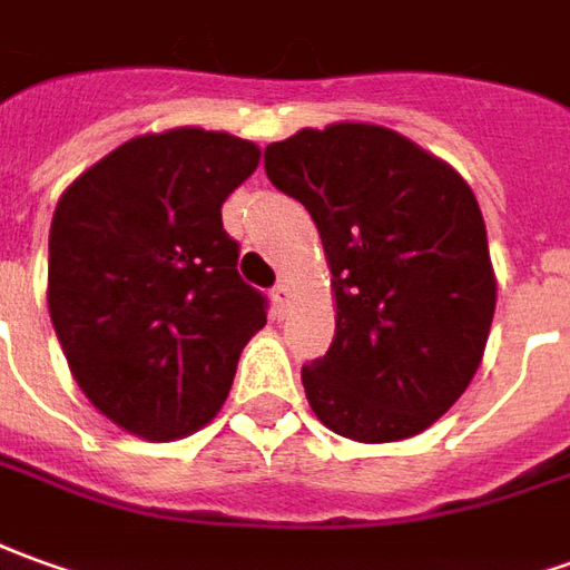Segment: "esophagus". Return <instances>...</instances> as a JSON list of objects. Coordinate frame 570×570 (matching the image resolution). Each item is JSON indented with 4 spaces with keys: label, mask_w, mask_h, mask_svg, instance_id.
I'll return each mask as SVG.
<instances>
[{
    "label": "esophagus",
    "mask_w": 570,
    "mask_h": 570,
    "mask_svg": "<svg viewBox=\"0 0 570 570\" xmlns=\"http://www.w3.org/2000/svg\"><path fill=\"white\" fill-rule=\"evenodd\" d=\"M288 301H292V288H288L285 282H278L276 288H273V304H276L278 313H285V307H288Z\"/></svg>",
    "instance_id": "obj_1"
}]
</instances>
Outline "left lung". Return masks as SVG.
<instances>
[{
	"instance_id": "left-lung-1",
	"label": "left lung",
	"mask_w": 570,
	"mask_h": 570,
	"mask_svg": "<svg viewBox=\"0 0 570 570\" xmlns=\"http://www.w3.org/2000/svg\"><path fill=\"white\" fill-rule=\"evenodd\" d=\"M263 167L307 207L332 266L335 337L301 368L313 412L363 443L425 431L474 379L497 307L469 183L372 124L301 129Z\"/></svg>"
}]
</instances>
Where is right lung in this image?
<instances>
[{
    "instance_id": "obj_1",
    "label": "right lung",
    "mask_w": 570,
    "mask_h": 570,
    "mask_svg": "<svg viewBox=\"0 0 570 570\" xmlns=\"http://www.w3.org/2000/svg\"><path fill=\"white\" fill-rule=\"evenodd\" d=\"M261 148L186 127L114 148L61 195L49 233V313L82 394L145 441L210 422L266 294L238 276L219 207Z\"/></svg>"
}]
</instances>
